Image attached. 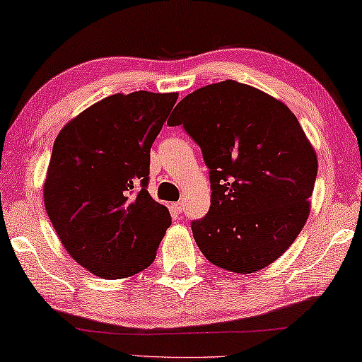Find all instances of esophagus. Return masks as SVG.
<instances>
[{"instance_id":"1","label":"esophagus","mask_w":362,"mask_h":362,"mask_svg":"<svg viewBox=\"0 0 362 362\" xmlns=\"http://www.w3.org/2000/svg\"><path fill=\"white\" fill-rule=\"evenodd\" d=\"M172 208H174L177 213H182V209H183V204H182V203H174V204H172Z\"/></svg>"}]
</instances>
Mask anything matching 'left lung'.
Listing matches in <instances>:
<instances>
[{
  "label": "left lung",
  "mask_w": 362,
  "mask_h": 362,
  "mask_svg": "<svg viewBox=\"0 0 362 362\" xmlns=\"http://www.w3.org/2000/svg\"><path fill=\"white\" fill-rule=\"evenodd\" d=\"M182 125L202 148L211 182L208 214L192 223L203 255L234 273L278 260L304 228L317 154L281 100L228 79L177 104Z\"/></svg>",
  "instance_id": "1"
}]
</instances>
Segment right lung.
<instances>
[{
    "instance_id": "obj_1",
    "label": "right lung",
    "mask_w": 362,
    "mask_h": 362,
    "mask_svg": "<svg viewBox=\"0 0 362 362\" xmlns=\"http://www.w3.org/2000/svg\"><path fill=\"white\" fill-rule=\"evenodd\" d=\"M177 97L113 94L58 133L43 202L64 249L95 276L128 278L154 262L170 213L148 192L149 153Z\"/></svg>"
}]
</instances>
